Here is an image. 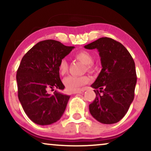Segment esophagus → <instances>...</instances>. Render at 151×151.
I'll return each instance as SVG.
<instances>
[{"label": "esophagus", "instance_id": "34e87169", "mask_svg": "<svg viewBox=\"0 0 151 151\" xmlns=\"http://www.w3.org/2000/svg\"><path fill=\"white\" fill-rule=\"evenodd\" d=\"M84 91H76V92H73V94H77V93H83Z\"/></svg>", "mask_w": 151, "mask_h": 151}]
</instances>
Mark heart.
I'll list each match as a JSON object with an SVG mask.
<instances>
[{
	"label": "heart",
	"mask_w": 151,
	"mask_h": 151,
	"mask_svg": "<svg viewBox=\"0 0 151 151\" xmlns=\"http://www.w3.org/2000/svg\"><path fill=\"white\" fill-rule=\"evenodd\" d=\"M76 58L79 60L87 65V69H91V64L93 63V56L87 51H82L76 54ZM60 73L64 75L68 69V63L65 59H63L59 64ZM90 81V78L88 76H69L64 79V84L69 91H77L80 90L84 84H87Z\"/></svg>",
	"instance_id": "obj_1"
}]
</instances>
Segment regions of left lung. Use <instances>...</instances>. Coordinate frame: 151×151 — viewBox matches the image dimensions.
I'll return each mask as SVG.
<instances>
[{
	"mask_svg": "<svg viewBox=\"0 0 151 151\" xmlns=\"http://www.w3.org/2000/svg\"><path fill=\"white\" fill-rule=\"evenodd\" d=\"M84 48L98 49L102 67L91 86L96 94L89 105L91 114L100 123H117L133 101L137 82L135 62L124 45L107 37L99 38Z\"/></svg>",
	"mask_w": 151,
	"mask_h": 151,
	"instance_id": "1",
	"label": "left lung"
}]
</instances>
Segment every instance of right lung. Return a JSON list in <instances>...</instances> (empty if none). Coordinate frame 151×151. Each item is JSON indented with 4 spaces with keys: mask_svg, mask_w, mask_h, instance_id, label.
Wrapping results in <instances>:
<instances>
[{
    "mask_svg": "<svg viewBox=\"0 0 151 151\" xmlns=\"http://www.w3.org/2000/svg\"><path fill=\"white\" fill-rule=\"evenodd\" d=\"M75 48L53 40L40 41L24 55L17 71L18 96L26 115L39 125L56 122L63 116L70 96L63 90L59 64Z\"/></svg>",
    "mask_w": 151,
    "mask_h": 151,
    "instance_id": "obj_1",
    "label": "right lung"
}]
</instances>
